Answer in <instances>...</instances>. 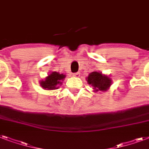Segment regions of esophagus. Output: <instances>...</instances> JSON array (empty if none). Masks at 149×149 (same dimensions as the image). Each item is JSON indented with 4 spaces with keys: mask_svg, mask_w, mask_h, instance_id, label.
<instances>
[{
    "mask_svg": "<svg viewBox=\"0 0 149 149\" xmlns=\"http://www.w3.org/2000/svg\"><path fill=\"white\" fill-rule=\"evenodd\" d=\"M72 75H73L74 77H79V72H74V73H72Z\"/></svg>",
    "mask_w": 149,
    "mask_h": 149,
    "instance_id": "34e87169",
    "label": "esophagus"
}]
</instances>
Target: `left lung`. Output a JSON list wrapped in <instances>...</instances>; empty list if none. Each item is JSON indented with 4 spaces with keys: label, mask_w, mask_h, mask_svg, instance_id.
Masks as SVG:
<instances>
[{
    "label": "left lung",
    "mask_w": 149,
    "mask_h": 149,
    "mask_svg": "<svg viewBox=\"0 0 149 149\" xmlns=\"http://www.w3.org/2000/svg\"><path fill=\"white\" fill-rule=\"evenodd\" d=\"M89 84L93 86L96 91H106L110 87L111 84V79L105 75H102L99 72H93L87 77Z\"/></svg>",
    "instance_id": "1"
}]
</instances>
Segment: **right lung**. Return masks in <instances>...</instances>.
I'll list each match as a JSON object with an SVG mask.
<instances>
[{
	"instance_id": "add662e5",
	"label": "right lung",
	"mask_w": 149,
	"mask_h": 149,
	"mask_svg": "<svg viewBox=\"0 0 149 149\" xmlns=\"http://www.w3.org/2000/svg\"><path fill=\"white\" fill-rule=\"evenodd\" d=\"M65 75L59 74L57 72H52L46 77L45 80L40 82L42 87L47 90H56L58 89V84H62L61 80L65 78Z\"/></svg>"
}]
</instances>
